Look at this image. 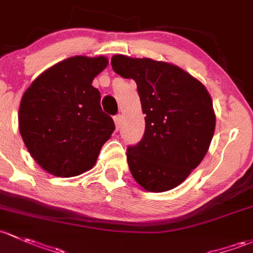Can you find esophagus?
<instances>
[{"label":"esophagus","mask_w":253,"mask_h":253,"mask_svg":"<svg viewBox=\"0 0 253 253\" xmlns=\"http://www.w3.org/2000/svg\"><path fill=\"white\" fill-rule=\"evenodd\" d=\"M114 122H115L116 129H119L120 127H121V115H120V114L114 116Z\"/></svg>","instance_id":"obj_1"}]
</instances>
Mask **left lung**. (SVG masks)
Masks as SVG:
<instances>
[{"mask_svg":"<svg viewBox=\"0 0 253 253\" xmlns=\"http://www.w3.org/2000/svg\"><path fill=\"white\" fill-rule=\"evenodd\" d=\"M111 66L134 80L145 114L142 140L127 148L129 171L145 190L173 189L199 166L211 144L216 127L211 95L173 64L116 54Z\"/></svg>","mask_w":253,"mask_h":253,"instance_id":"left-lung-1","label":"left lung"}]
</instances>
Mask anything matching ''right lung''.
Returning a JSON list of instances; mask_svg holds the SVG:
<instances>
[{
    "mask_svg": "<svg viewBox=\"0 0 253 253\" xmlns=\"http://www.w3.org/2000/svg\"><path fill=\"white\" fill-rule=\"evenodd\" d=\"M108 65L103 55L68 58L41 74L21 98L19 131L37 164L57 177L91 169L115 129L92 86Z\"/></svg>",
    "mask_w": 253,
    "mask_h": 253,
    "instance_id": "obj_1",
    "label": "right lung"
}]
</instances>
